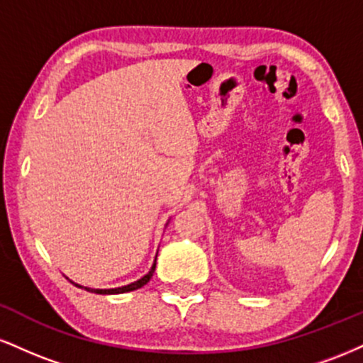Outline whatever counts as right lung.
<instances>
[{
	"instance_id": "obj_1",
	"label": "right lung",
	"mask_w": 363,
	"mask_h": 363,
	"mask_svg": "<svg viewBox=\"0 0 363 363\" xmlns=\"http://www.w3.org/2000/svg\"><path fill=\"white\" fill-rule=\"evenodd\" d=\"M155 264H157V257H155V261H153L152 269H150V272H148L147 274H145L143 278H140V280H138V281H135V283H129V285L119 286V289H106V290H102V289H89V286H82V285H78V283H74V281H72V283H74V285H77V286H80V289H85L86 291H91V294H101V295L126 294V291L138 290V289H141V286H143V285H147V283L150 281V278L153 277V272H155Z\"/></svg>"
}]
</instances>
